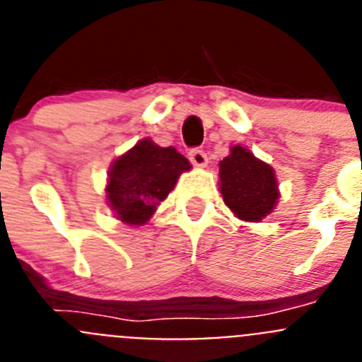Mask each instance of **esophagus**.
<instances>
[{"label":"esophagus","mask_w":362,"mask_h":362,"mask_svg":"<svg viewBox=\"0 0 362 362\" xmlns=\"http://www.w3.org/2000/svg\"><path fill=\"white\" fill-rule=\"evenodd\" d=\"M188 159H190L194 166H206V163H209V156L201 148H192L188 152Z\"/></svg>","instance_id":"esophagus-1"}]
</instances>
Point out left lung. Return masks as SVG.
Returning <instances> with one entry per match:
<instances>
[{
	"mask_svg": "<svg viewBox=\"0 0 362 362\" xmlns=\"http://www.w3.org/2000/svg\"><path fill=\"white\" fill-rule=\"evenodd\" d=\"M219 170L223 199L239 219L261 221L274 210L279 197L276 175L254 153L235 145Z\"/></svg>",
	"mask_w": 362,
	"mask_h": 362,
	"instance_id": "1",
	"label": "left lung"
}]
</instances>
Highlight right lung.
Returning <instances> with one entry per match:
<instances>
[{
  "mask_svg": "<svg viewBox=\"0 0 362 362\" xmlns=\"http://www.w3.org/2000/svg\"><path fill=\"white\" fill-rule=\"evenodd\" d=\"M185 170H190V163L174 146L161 148L143 139L112 165L108 203L124 223L145 225Z\"/></svg>",
  "mask_w": 362,
  "mask_h": 362,
  "instance_id": "add662e5",
  "label": "right lung"
}]
</instances>
